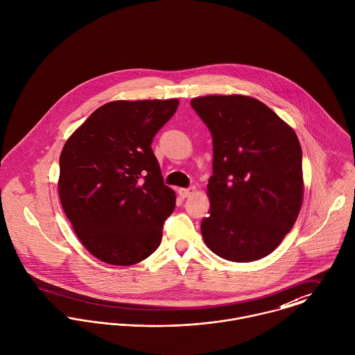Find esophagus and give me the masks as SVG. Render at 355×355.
<instances>
[{
    "label": "esophagus",
    "mask_w": 355,
    "mask_h": 355,
    "mask_svg": "<svg viewBox=\"0 0 355 355\" xmlns=\"http://www.w3.org/2000/svg\"><path fill=\"white\" fill-rule=\"evenodd\" d=\"M193 192H195V187H191V188H181V189H178V195L182 197V198L191 196Z\"/></svg>",
    "instance_id": "esophagus-1"
}]
</instances>
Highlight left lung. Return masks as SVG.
Instances as JSON below:
<instances>
[{"instance_id":"obj_1","label":"left lung","mask_w":355,"mask_h":355,"mask_svg":"<svg viewBox=\"0 0 355 355\" xmlns=\"http://www.w3.org/2000/svg\"><path fill=\"white\" fill-rule=\"evenodd\" d=\"M212 136L211 201L201 220L205 245L248 263L274 252L294 226L304 195L302 150L295 132L263 102L243 95L191 101Z\"/></svg>"}]
</instances>
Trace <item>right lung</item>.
I'll return each instance as SVG.
<instances>
[{
  "mask_svg": "<svg viewBox=\"0 0 355 355\" xmlns=\"http://www.w3.org/2000/svg\"><path fill=\"white\" fill-rule=\"evenodd\" d=\"M177 107V99L106 103L62 148V208L85 249L107 264L140 263L160 245L175 193L151 144Z\"/></svg>",
  "mask_w": 355,
  "mask_h": 355,
  "instance_id": "add662e5",
  "label": "right lung"
}]
</instances>
